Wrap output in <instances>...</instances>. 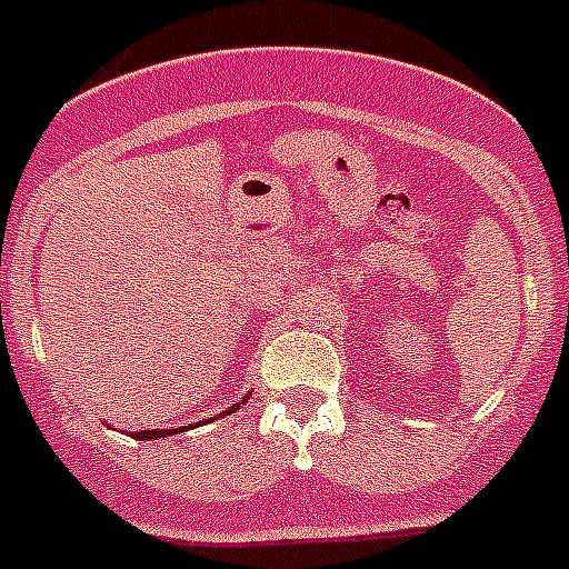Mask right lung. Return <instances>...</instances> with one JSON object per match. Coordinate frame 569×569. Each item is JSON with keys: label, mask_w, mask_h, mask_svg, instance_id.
<instances>
[{"label": "right lung", "mask_w": 569, "mask_h": 569, "mask_svg": "<svg viewBox=\"0 0 569 569\" xmlns=\"http://www.w3.org/2000/svg\"><path fill=\"white\" fill-rule=\"evenodd\" d=\"M244 399H248V396H244ZM233 410H239V405H233L230 410H224V413H233ZM219 416H222V413H219ZM179 430H182V427H179ZM173 433H176V430H173ZM130 436H136L139 441H150V439H162V436H170V430H133Z\"/></svg>", "instance_id": "1"}]
</instances>
